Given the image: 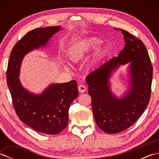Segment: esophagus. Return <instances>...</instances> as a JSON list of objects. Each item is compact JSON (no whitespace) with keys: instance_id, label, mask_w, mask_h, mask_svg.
Wrapping results in <instances>:
<instances>
[{"instance_id":"1","label":"esophagus","mask_w":159,"mask_h":159,"mask_svg":"<svg viewBox=\"0 0 159 159\" xmlns=\"http://www.w3.org/2000/svg\"><path fill=\"white\" fill-rule=\"evenodd\" d=\"M78 89L80 93H84L87 89V87L84 85H80L78 87Z\"/></svg>"}]
</instances>
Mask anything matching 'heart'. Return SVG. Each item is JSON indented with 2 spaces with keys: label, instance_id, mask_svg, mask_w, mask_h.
I'll list each match as a JSON object with an SVG mask.
<instances>
[{
  "label": "heart",
  "instance_id": "1",
  "mask_svg": "<svg viewBox=\"0 0 159 159\" xmlns=\"http://www.w3.org/2000/svg\"><path fill=\"white\" fill-rule=\"evenodd\" d=\"M99 45V42L96 39H89L78 46L74 51L70 54V59L73 61H76L80 57L83 56L85 54L88 53L92 50H95ZM100 51V50H99Z\"/></svg>",
  "mask_w": 159,
  "mask_h": 159
}]
</instances>
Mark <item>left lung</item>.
<instances>
[{
  "label": "left lung",
  "instance_id": "left-lung-1",
  "mask_svg": "<svg viewBox=\"0 0 159 159\" xmlns=\"http://www.w3.org/2000/svg\"><path fill=\"white\" fill-rule=\"evenodd\" d=\"M115 29L124 35V49L86 78L96 124L109 134L125 130L136 122L149 103L152 81V66L143 43L125 30ZM127 63L129 86L122 97H117L111 91L110 79Z\"/></svg>",
  "mask_w": 159,
  "mask_h": 159
}]
</instances>
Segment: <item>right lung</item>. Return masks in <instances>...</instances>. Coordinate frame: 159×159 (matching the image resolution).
Listing matches in <instances>:
<instances>
[{
    "label": "right lung",
    "instance_id": "right-lung-1",
    "mask_svg": "<svg viewBox=\"0 0 159 159\" xmlns=\"http://www.w3.org/2000/svg\"><path fill=\"white\" fill-rule=\"evenodd\" d=\"M60 30V26H55L28 32L13 48L7 70V83L20 120L33 130L48 134H58L67 126L70 106L79 96L77 83L73 80L52 83L42 93L36 94L22 85L19 76L24 57L46 46Z\"/></svg>",
    "mask_w": 159,
    "mask_h": 159
}]
</instances>
